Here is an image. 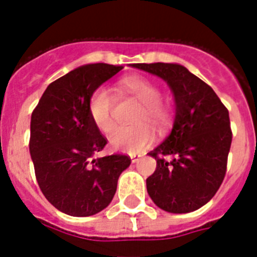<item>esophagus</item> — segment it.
Segmentation results:
<instances>
[{
    "label": "esophagus",
    "instance_id": "obj_1",
    "mask_svg": "<svg viewBox=\"0 0 257 257\" xmlns=\"http://www.w3.org/2000/svg\"><path fill=\"white\" fill-rule=\"evenodd\" d=\"M131 160H132V163L135 164V163H137V161L140 160V156H137V155H131Z\"/></svg>",
    "mask_w": 257,
    "mask_h": 257
}]
</instances>
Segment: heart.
<instances>
[{"instance_id": "1", "label": "heart", "mask_w": 257, "mask_h": 257, "mask_svg": "<svg viewBox=\"0 0 257 257\" xmlns=\"http://www.w3.org/2000/svg\"><path fill=\"white\" fill-rule=\"evenodd\" d=\"M118 89L122 93L135 96L143 105L135 117V122L139 124L132 126H117L113 129L108 137L109 144L113 149L121 152H140L155 139L152 129L144 122H147L156 131L163 132L171 124V109L161 101L160 88L148 78L128 76L118 81ZM113 106L114 100L112 93L104 86L97 88L90 94L88 102L89 116L101 132L106 133L113 128Z\"/></svg>"}]
</instances>
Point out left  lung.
I'll return each mask as SVG.
<instances>
[{
  "instance_id": "1",
  "label": "left lung",
  "mask_w": 257,
  "mask_h": 257,
  "mask_svg": "<svg viewBox=\"0 0 257 257\" xmlns=\"http://www.w3.org/2000/svg\"><path fill=\"white\" fill-rule=\"evenodd\" d=\"M132 66L163 78L176 104L172 132L148 153L157 163L147 179L148 195L163 211H196L215 196L227 172L232 143L228 109L211 86L180 64Z\"/></svg>"
}]
</instances>
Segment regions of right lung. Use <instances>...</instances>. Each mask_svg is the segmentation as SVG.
I'll return each instance as SVG.
<instances>
[{
  "label": "right lung",
  "mask_w": 257,
  "mask_h": 257,
  "mask_svg": "<svg viewBox=\"0 0 257 257\" xmlns=\"http://www.w3.org/2000/svg\"><path fill=\"white\" fill-rule=\"evenodd\" d=\"M121 69L102 62L78 66L52 82L32 113L36 179L46 200L66 215L85 217L108 207L118 177L131 165L125 155L93 159L106 139L88 110L90 94Z\"/></svg>",
  "instance_id": "right-lung-1"
}]
</instances>
